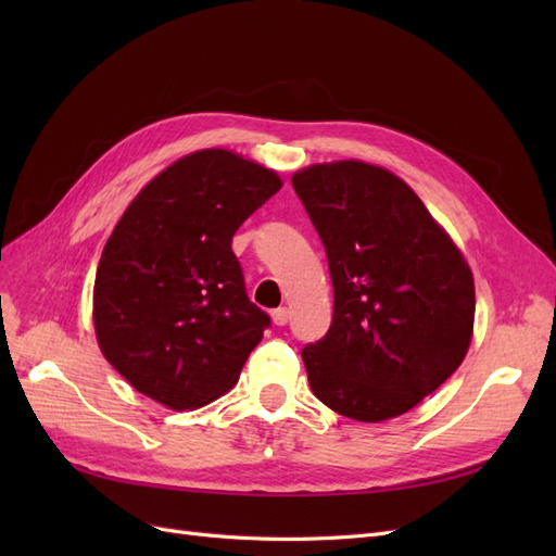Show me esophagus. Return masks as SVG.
<instances>
[{
    "label": "esophagus",
    "mask_w": 556,
    "mask_h": 556,
    "mask_svg": "<svg viewBox=\"0 0 556 556\" xmlns=\"http://www.w3.org/2000/svg\"><path fill=\"white\" fill-rule=\"evenodd\" d=\"M271 319H274L276 327H285V325H288V319H290V311L288 308H276L271 313Z\"/></svg>",
    "instance_id": "obj_1"
}]
</instances>
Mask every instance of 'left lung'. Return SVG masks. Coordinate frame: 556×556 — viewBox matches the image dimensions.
Wrapping results in <instances>:
<instances>
[{"instance_id":"8db88e82","label":"left lung","mask_w":556,"mask_h":556,"mask_svg":"<svg viewBox=\"0 0 556 556\" xmlns=\"http://www.w3.org/2000/svg\"><path fill=\"white\" fill-rule=\"evenodd\" d=\"M323 239L333 319L301 350L313 394L339 415L408 413L459 368L473 336V274L406 182L345 160L294 174Z\"/></svg>"}]
</instances>
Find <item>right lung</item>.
<instances>
[{
	"mask_svg": "<svg viewBox=\"0 0 556 556\" xmlns=\"http://www.w3.org/2000/svg\"><path fill=\"white\" fill-rule=\"evenodd\" d=\"M282 182L231 150L174 162L131 201L94 278V331L134 390L194 410L237 384L271 325L248 299L237 229Z\"/></svg>",
	"mask_w": 556,
	"mask_h": 556,
	"instance_id": "add662e5",
	"label": "right lung"
}]
</instances>
